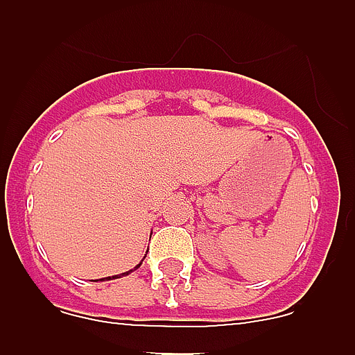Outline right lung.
I'll return each mask as SVG.
<instances>
[{
	"mask_svg": "<svg viewBox=\"0 0 355 355\" xmlns=\"http://www.w3.org/2000/svg\"><path fill=\"white\" fill-rule=\"evenodd\" d=\"M140 265H142V263H139V265L135 266L133 270H137V268H140ZM133 270H130V272H124V274H121V275H128V274H131V272H133ZM121 275H114V277H106V281H110V279H119V277H121ZM97 281H105V279H96V283H97Z\"/></svg>",
	"mask_w": 355,
	"mask_h": 355,
	"instance_id": "obj_1",
	"label": "right lung"
}]
</instances>
